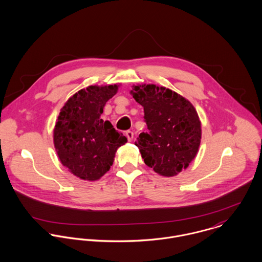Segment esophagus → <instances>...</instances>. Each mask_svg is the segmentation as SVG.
I'll return each mask as SVG.
<instances>
[{"mask_svg": "<svg viewBox=\"0 0 262 262\" xmlns=\"http://www.w3.org/2000/svg\"><path fill=\"white\" fill-rule=\"evenodd\" d=\"M125 134H126V137H127L128 141H132V139H133V137H134L133 132H132V131H126Z\"/></svg>", "mask_w": 262, "mask_h": 262, "instance_id": "1", "label": "esophagus"}]
</instances>
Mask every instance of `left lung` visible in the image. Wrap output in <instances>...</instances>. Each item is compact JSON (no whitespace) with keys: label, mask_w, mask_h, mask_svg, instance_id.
I'll use <instances>...</instances> for the list:
<instances>
[{"label":"left lung","mask_w":262,"mask_h":262,"mask_svg":"<svg viewBox=\"0 0 262 262\" xmlns=\"http://www.w3.org/2000/svg\"><path fill=\"white\" fill-rule=\"evenodd\" d=\"M130 94L144 109L147 132L135 145L147 166L162 177H174L195 157L202 138L201 121L191 103L155 84H137Z\"/></svg>","instance_id":"left-lung-1"}]
</instances>
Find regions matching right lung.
<instances>
[{"label":"right lung","instance_id":"right-lung-1","mask_svg":"<svg viewBox=\"0 0 262 262\" xmlns=\"http://www.w3.org/2000/svg\"><path fill=\"white\" fill-rule=\"evenodd\" d=\"M119 84L90 85L71 97L61 108L53 130L60 162L84 181L100 180L112 166L117 149L127 142L109 121L101 119Z\"/></svg>","mask_w":262,"mask_h":262}]
</instances>
